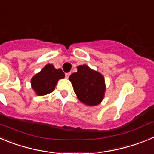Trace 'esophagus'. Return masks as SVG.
I'll return each mask as SVG.
<instances>
[{
  "label": "esophagus",
  "instance_id": "1",
  "mask_svg": "<svg viewBox=\"0 0 154 154\" xmlns=\"http://www.w3.org/2000/svg\"><path fill=\"white\" fill-rule=\"evenodd\" d=\"M69 75H70V73H65V77L67 79H69Z\"/></svg>",
  "mask_w": 154,
  "mask_h": 154
}]
</instances>
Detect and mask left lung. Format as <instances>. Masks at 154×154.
<instances>
[{
	"mask_svg": "<svg viewBox=\"0 0 154 154\" xmlns=\"http://www.w3.org/2000/svg\"><path fill=\"white\" fill-rule=\"evenodd\" d=\"M77 69V72L72 73L69 78L77 98L86 106H98L105 96L106 82L104 76L85 64L79 65Z\"/></svg>",
	"mask_w": 154,
	"mask_h": 154,
	"instance_id": "1",
	"label": "left lung"
}]
</instances>
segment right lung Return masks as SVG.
<instances>
[{
	"label": "right lung",
	"mask_w": 154,
	"mask_h": 154,
	"mask_svg": "<svg viewBox=\"0 0 154 154\" xmlns=\"http://www.w3.org/2000/svg\"><path fill=\"white\" fill-rule=\"evenodd\" d=\"M64 78L65 73L62 69H56L51 64H47L31 78V88L37 96H45L55 90L58 80Z\"/></svg>",
	"instance_id": "right-lung-1"
}]
</instances>
